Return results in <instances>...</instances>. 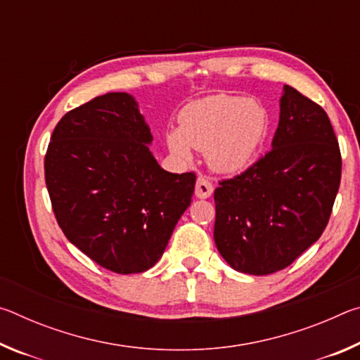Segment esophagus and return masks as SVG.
Instances as JSON below:
<instances>
[{
	"instance_id": "obj_1",
	"label": "esophagus",
	"mask_w": 360,
	"mask_h": 360,
	"mask_svg": "<svg viewBox=\"0 0 360 360\" xmlns=\"http://www.w3.org/2000/svg\"><path fill=\"white\" fill-rule=\"evenodd\" d=\"M212 193V184L206 176H198L197 186H195V195L198 198H208Z\"/></svg>"
}]
</instances>
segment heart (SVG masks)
<instances>
[{
    "instance_id": "b5f03b06",
    "label": "heart",
    "mask_w": 360,
    "mask_h": 360,
    "mask_svg": "<svg viewBox=\"0 0 360 360\" xmlns=\"http://www.w3.org/2000/svg\"><path fill=\"white\" fill-rule=\"evenodd\" d=\"M270 127V112L262 103L219 95L188 105L179 117V130L169 131L167 143L182 160L191 158L192 148L206 152L216 172L238 173L254 162Z\"/></svg>"
}]
</instances>
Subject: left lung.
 Segmentation results:
<instances>
[{
    "label": "left lung",
    "instance_id": "left-lung-1",
    "mask_svg": "<svg viewBox=\"0 0 360 360\" xmlns=\"http://www.w3.org/2000/svg\"><path fill=\"white\" fill-rule=\"evenodd\" d=\"M271 148L214 191L216 246L248 275L283 270L318 241L340 188L341 154L328 115L290 85Z\"/></svg>",
    "mask_w": 360,
    "mask_h": 360
}]
</instances>
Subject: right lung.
Wrapping results in <instances>:
<instances>
[{
  "label": "right lung",
  "instance_id": "right-lung-1",
  "mask_svg": "<svg viewBox=\"0 0 360 360\" xmlns=\"http://www.w3.org/2000/svg\"><path fill=\"white\" fill-rule=\"evenodd\" d=\"M150 141L133 96L112 92L66 112L47 146L46 186L60 229L119 275L157 264L195 191V173L165 172Z\"/></svg>",
  "mask_w": 360,
  "mask_h": 360
}]
</instances>
